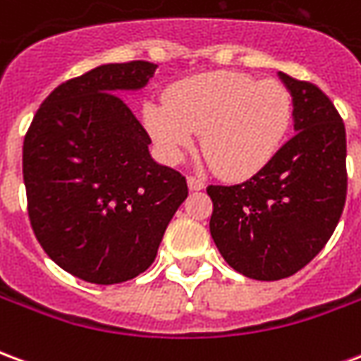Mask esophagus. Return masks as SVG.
Segmentation results:
<instances>
[{"label": "esophagus", "mask_w": 361, "mask_h": 361, "mask_svg": "<svg viewBox=\"0 0 361 361\" xmlns=\"http://www.w3.org/2000/svg\"><path fill=\"white\" fill-rule=\"evenodd\" d=\"M188 185L191 191H197V189H203L204 188V180L201 178H197V176H189L188 178Z\"/></svg>", "instance_id": "34e87169"}]
</instances>
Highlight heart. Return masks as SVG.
<instances>
[{"instance_id":"obj_1","label":"heart","mask_w":361,"mask_h":361,"mask_svg":"<svg viewBox=\"0 0 361 361\" xmlns=\"http://www.w3.org/2000/svg\"><path fill=\"white\" fill-rule=\"evenodd\" d=\"M142 119L162 157L170 162L193 145L226 178L243 180L261 172L280 147L294 119V96L280 81L212 71L176 82L166 102H147Z\"/></svg>"}]
</instances>
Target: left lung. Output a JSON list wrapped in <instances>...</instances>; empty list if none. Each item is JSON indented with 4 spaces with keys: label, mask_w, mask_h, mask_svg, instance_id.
<instances>
[{
    "label": "left lung",
    "mask_w": 361,
    "mask_h": 361,
    "mask_svg": "<svg viewBox=\"0 0 361 361\" xmlns=\"http://www.w3.org/2000/svg\"><path fill=\"white\" fill-rule=\"evenodd\" d=\"M294 96V137L271 162L238 185H209L211 235L234 271L280 280L303 269L344 211L346 129L317 85L279 73Z\"/></svg>",
    "instance_id": "obj_1"
}]
</instances>
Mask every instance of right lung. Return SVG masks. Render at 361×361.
<instances>
[{"label": "right lung", "instance_id": "obj_1", "mask_svg": "<svg viewBox=\"0 0 361 361\" xmlns=\"http://www.w3.org/2000/svg\"><path fill=\"white\" fill-rule=\"evenodd\" d=\"M157 66L108 63L61 82L23 142L30 226L48 257L92 284H119L152 265L188 197L178 170L157 164L150 137L116 92L145 87Z\"/></svg>", "mask_w": 361, "mask_h": 361}]
</instances>
